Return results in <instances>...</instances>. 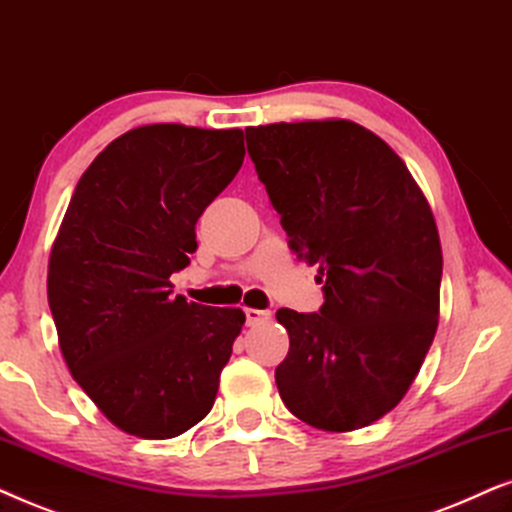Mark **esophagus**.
Listing matches in <instances>:
<instances>
[{"instance_id":"34e87169","label":"esophagus","mask_w":512,"mask_h":512,"mask_svg":"<svg viewBox=\"0 0 512 512\" xmlns=\"http://www.w3.org/2000/svg\"><path fill=\"white\" fill-rule=\"evenodd\" d=\"M271 313L269 311H260V309H245V323L250 327L252 325H260L264 320H269Z\"/></svg>"}]
</instances>
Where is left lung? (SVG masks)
<instances>
[{"label":"left lung","mask_w":512,"mask_h":512,"mask_svg":"<svg viewBox=\"0 0 512 512\" xmlns=\"http://www.w3.org/2000/svg\"><path fill=\"white\" fill-rule=\"evenodd\" d=\"M248 154L318 313L278 309L288 410L323 431L370 426L403 400L438 330L442 250L431 208L384 140L353 121L245 128Z\"/></svg>","instance_id":"8db88e82"}]
</instances>
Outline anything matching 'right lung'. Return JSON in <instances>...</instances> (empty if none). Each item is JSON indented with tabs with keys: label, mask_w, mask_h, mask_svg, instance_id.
<instances>
[{
	"label": "right lung",
	"mask_w": 512,
	"mask_h": 512,
	"mask_svg": "<svg viewBox=\"0 0 512 512\" xmlns=\"http://www.w3.org/2000/svg\"><path fill=\"white\" fill-rule=\"evenodd\" d=\"M243 131L133 128L74 189L49 262V306L72 377L121 431L185 433L213 410L241 309L173 297L196 220L234 180Z\"/></svg>",
	"instance_id": "right-lung-1"
}]
</instances>
